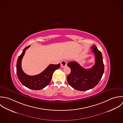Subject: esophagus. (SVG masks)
I'll return each instance as SVG.
<instances>
[{
    "label": "esophagus",
    "mask_w": 123,
    "mask_h": 123,
    "mask_svg": "<svg viewBox=\"0 0 123 123\" xmlns=\"http://www.w3.org/2000/svg\"><path fill=\"white\" fill-rule=\"evenodd\" d=\"M67 62L65 60H63L61 62V66L62 68H63L67 66Z\"/></svg>",
    "instance_id": "obj_1"
}]
</instances>
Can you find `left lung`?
I'll list each match as a JSON object with an SVG mask.
<instances>
[{
    "label": "left lung",
    "instance_id": "left-lung-1",
    "mask_svg": "<svg viewBox=\"0 0 123 123\" xmlns=\"http://www.w3.org/2000/svg\"><path fill=\"white\" fill-rule=\"evenodd\" d=\"M92 49L95 57V64L91 68L86 69L76 62H71L67 64L71 70L67 76L69 85L74 89L84 91L94 87L100 81L104 72V64L102 53L93 45Z\"/></svg>",
    "mask_w": 123,
    "mask_h": 123
}]
</instances>
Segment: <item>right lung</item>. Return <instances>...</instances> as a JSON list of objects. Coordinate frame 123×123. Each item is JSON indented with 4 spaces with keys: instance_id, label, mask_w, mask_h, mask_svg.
I'll use <instances>...</instances> for the list:
<instances>
[{
    "instance_id": "obj_1",
    "label": "right lung",
    "mask_w": 123,
    "mask_h": 123,
    "mask_svg": "<svg viewBox=\"0 0 123 123\" xmlns=\"http://www.w3.org/2000/svg\"><path fill=\"white\" fill-rule=\"evenodd\" d=\"M30 46V45L26 47L18 58L17 62V74L19 81L24 86L31 89L39 90L49 84L54 72L60 68L61 64H50L44 71L36 75L30 76L26 74L22 69L21 61L26 49Z\"/></svg>"
}]
</instances>
